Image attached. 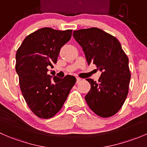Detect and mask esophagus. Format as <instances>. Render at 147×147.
Returning <instances> with one entry per match:
<instances>
[{
  "instance_id": "34e87169",
  "label": "esophagus",
  "mask_w": 147,
  "mask_h": 147,
  "mask_svg": "<svg viewBox=\"0 0 147 147\" xmlns=\"http://www.w3.org/2000/svg\"><path fill=\"white\" fill-rule=\"evenodd\" d=\"M81 78H77V83H79V82H80V81H81Z\"/></svg>"
}]
</instances>
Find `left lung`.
<instances>
[{"label":"left lung","mask_w":147,"mask_h":147,"mask_svg":"<svg viewBox=\"0 0 147 147\" xmlns=\"http://www.w3.org/2000/svg\"><path fill=\"white\" fill-rule=\"evenodd\" d=\"M75 40L82 47L87 63L102 71L98 82L87 79L91 89L85 96L90 109L101 117L117 113L129 92L131 73L129 59L115 37L100 28L73 31Z\"/></svg>","instance_id":"left-lung-1"}]
</instances>
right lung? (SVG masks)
<instances>
[{
    "mask_svg": "<svg viewBox=\"0 0 147 147\" xmlns=\"http://www.w3.org/2000/svg\"><path fill=\"white\" fill-rule=\"evenodd\" d=\"M72 30L43 28L28 35L16 53V70L23 97L38 117L49 119L63 107L76 78L47 74L57 63L60 48L70 40Z\"/></svg>",
    "mask_w": 147,
    "mask_h": 147,
    "instance_id": "add662e5",
    "label": "right lung"
}]
</instances>
